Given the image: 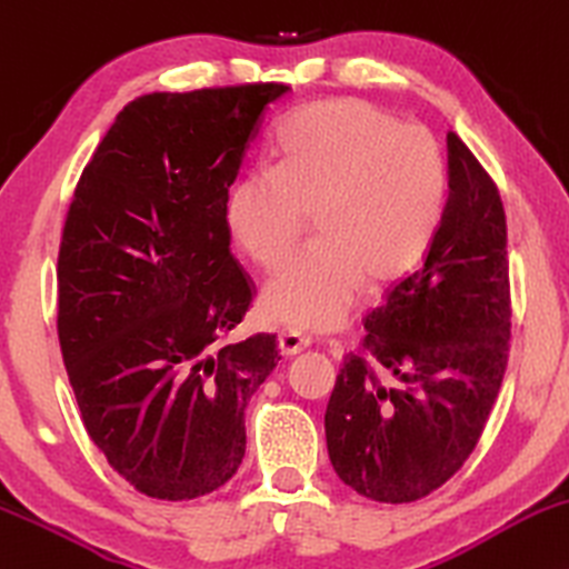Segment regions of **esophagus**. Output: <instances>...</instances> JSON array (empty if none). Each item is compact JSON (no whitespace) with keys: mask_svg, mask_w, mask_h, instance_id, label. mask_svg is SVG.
<instances>
[{"mask_svg":"<svg viewBox=\"0 0 569 569\" xmlns=\"http://www.w3.org/2000/svg\"><path fill=\"white\" fill-rule=\"evenodd\" d=\"M312 345V339L307 337V333L302 331H293V328H289V331H283L278 337V347H280V355H286V358H293V355H299L302 350H307V347Z\"/></svg>","mask_w":569,"mask_h":569,"instance_id":"34e87169","label":"esophagus"}]
</instances>
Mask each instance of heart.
Returning <instances> with one entry per match:
<instances>
[{"label":"heart","mask_w":569,"mask_h":569,"mask_svg":"<svg viewBox=\"0 0 569 569\" xmlns=\"http://www.w3.org/2000/svg\"><path fill=\"white\" fill-rule=\"evenodd\" d=\"M445 196L448 172L429 129L341 98L286 121L272 167L230 184L224 222L251 262L276 272L315 219L318 243L267 286L259 312L278 326L328 331L352 312L366 278L392 286L421 264Z\"/></svg>","instance_id":"heart-1"}]
</instances>
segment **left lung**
Returning <instances> with one entry per match:
<instances>
[{
	"instance_id": "left-lung-1",
	"label": "left lung",
	"mask_w": 569,
	"mask_h": 569,
	"mask_svg": "<svg viewBox=\"0 0 569 569\" xmlns=\"http://www.w3.org/2000/svg\"><path fill=\"white\" fill-rule=\"evenodd\" d=\"M448 203L427 257L366 315L326 408L339 480L379 503L442 488L477 448L509 362L506 211L448 132Z\"/></svg>"
}]
</instances>
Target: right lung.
Returning a JSON list of instances; mask_svg holds the SVG:
<instances>
[{
    "mask_svg": "<svg viewBox=\"0 0 569 569\" xmlns=\"http://www.w3.org/2000/svg\"><path fill=\"white\" fill-rule=\"evenodd\" d=\"M289 84L153 92L124 106L81 172L58 251V339L84 429L134 490L184 501L246 453L243 408L276 333L224 345L254 299L224 198Z\"/></svg>",
    "mask_w": 569,
    "mask_h": 569,
    "instance_id": "add662e5",
    "label": "right lung"
}]
</instances>
